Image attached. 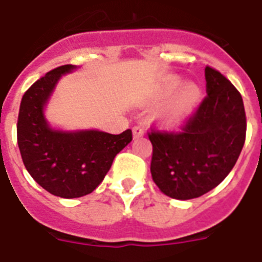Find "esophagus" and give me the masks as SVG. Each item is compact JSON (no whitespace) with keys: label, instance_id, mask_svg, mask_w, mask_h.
<instances>
[{"label":"esophagus","instance_id":"1","mask_svg":"<svg viewBox=\"0 0 262 262\" xmlns=\"http://www.w3.org/2000/svg\"><path fill=\"white\" fill-rule=\"evenodd\" d=\"M132 132H133V139H139V137L144 136V129L141 126H135L132 129Z\"/></svg>","mask_w":262,"mask_h":262}]
</instances>
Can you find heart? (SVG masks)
Returning <instances> with one entry per match:
<instances>
[{
    "mask_svg": "<svg viewBox=\"0 0 262 262\" xmlns=\"http://www.w3.org/2000/svg\"><path fill=\"white\" fill-rule=\"evenodd\" d=\"M174 94L176 96L160 111L158 117L162 126L167 129H175L186 122L203 98V91L199 84L193 81L183 84V79L179 76L167 77L160 92L164 99L171 98Z\"/></svg>",
    "mask_w": 262,
    "mask_h": 262,
    "instance_id": "1",
    "label": "heart"
}]
</instances>
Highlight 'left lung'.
Wrapping results in <instances>:
<instances>
[{
  "instance_id": "1",
  "label": "left lung",
  "mask_w": 262,
  "mask_h": 262,
  "mask_svg": "<svg viewBox=\"0 0 262 262\" xmlns=\"http://www.w3.org/2000/svg\"><path fill=\"white\" fill-rule=\"evenodd\" d=\"M207 94L181 133L149 135L151 174L164 194L197 199L223 181L245 144L246 115L242 96L215 69L205 68Z\"/></svg>"
}]
</instances>
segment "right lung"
Wrapping results in <instances>:
<instances>
[{
  "mask_svg": "<svg viewBox=\"0 0 262 262\" xmlns=\"http://www.w3.org/2000/svg\"><path fill=\"white\" fill-rule=\"evenodd\" d=\"M76 65L46 73L23 95L17 121V144L27 171L51 194L77 199L100 185L117 154L132 141V130L110 135L98 129L65 130L51 126L46 107L65 75Z\"/></svg>",
  "mask_w": 262,
  "mask_h": 262,
  "instance_id": "obj_1",
  "label": "right lung"
}]
</instances>
